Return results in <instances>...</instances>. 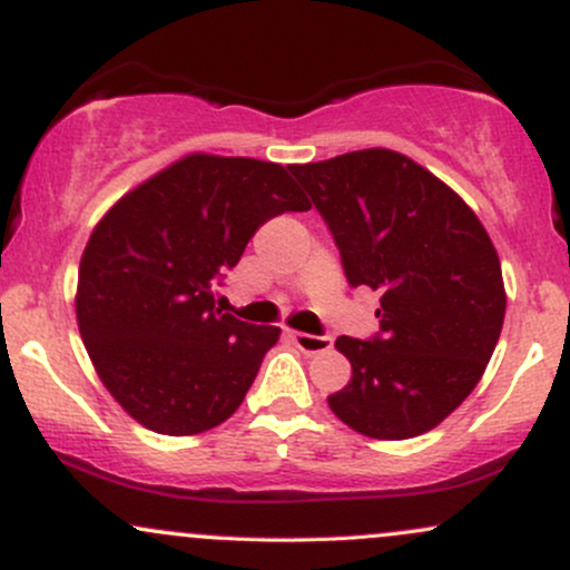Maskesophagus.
I'll return each mask as SVG.
<instances>
[{
  "label": "esophagus",
  "mask_w": 570,
  "mask_h": 570,
  "mask_svg": "<svg viewBox=\"0 0 570 570\" xmlns=\"http://www.w3.org/2000/svg\"><path fill=\"white\" fill-rule=\"evenodd\" d=\"M289 340L303 353H324L332 348L330 335H307V332H289Z\"/></svg>",
  "instance_id": "1"
}]
</instances>
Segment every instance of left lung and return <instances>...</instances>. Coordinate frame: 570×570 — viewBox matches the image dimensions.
Segmentation results:
<instances>
[{
	"label": "left lung",
	"mask_w": 570,
	"mask_h": 570,
	"mask_svg": "<svg viewBox=\"0 0 570 570\" xmlns=\"http://www.w3.org/2000/svg\"><path fill=\"white\" fill-rule=\"evenodd\" d=\"M340 248L351 286L381 294V330L337 337L351 381L326 402L372 440L440 426L480 383L507 294L490 235L444 181L391 149L289 166Z\"/></svg>",
	"instance_id": "1"
}]
</instances>
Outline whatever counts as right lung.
I'll list each match as a JSON object with an SVG mask.
<instances>
[{
    "mask_svg": "<svg viewBox=\"0 0 570 570\" xmlns=\"http://www.w3.org/2000/svg\"><path fill=\"white\" fill-rule=\"evenodd\" d=\"M307 208L278 163L198 153L98 222L77 278V324L134 421L189 436L240 407L281 330L222 313L217 286L267 219Z\"/></svg>",
    "mask_w": 570,
    "mask_h": 570,
    "instance_id": "add662e5",
    "label": "right lung"
}]
</instances>
